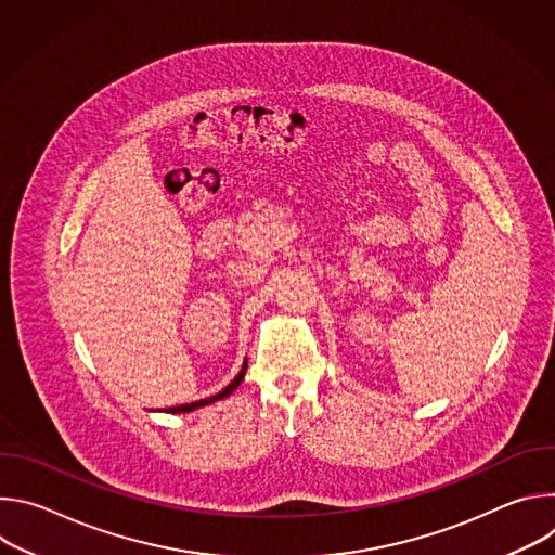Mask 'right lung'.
<instances>
[{
	"label": "right lung",
	"instance_id": "add662e5",
	"mask_svg": "<svg viewBox=\"0 0 555 555\" xmlns=\"http://www.w3.org/2000/svg\"><path fill=\"white\" fill-rule=\"evenodd\" d=\"M246 369H248V362L242 366V371L236 373V377L223 388V390H219L217 395H212V398H206V400H199V402H193V404H184V406H176V409H169V413H191V411H195V409H202V406H208V404H212V402H217V400H223V398H228V395L240 386L242 382H244V375H246Z\"/></svg>",
	"mask_w": 555,
	"mask_h": 555
}]
</instances>
